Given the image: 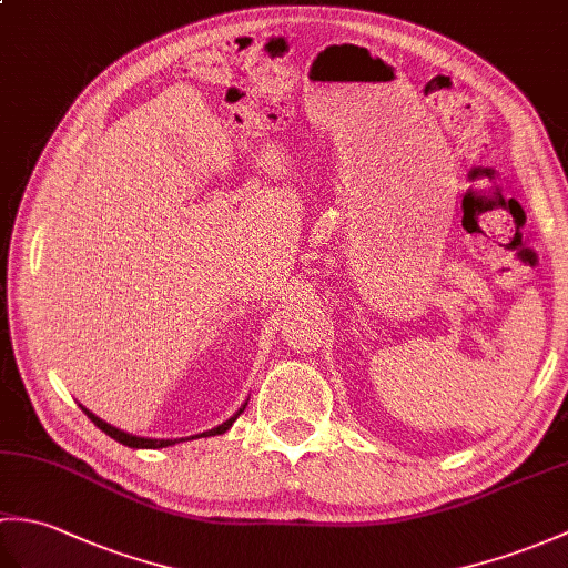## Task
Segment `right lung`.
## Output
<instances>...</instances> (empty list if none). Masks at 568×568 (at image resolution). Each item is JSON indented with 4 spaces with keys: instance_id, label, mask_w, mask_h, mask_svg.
<instances>
[{
    "instance_id": "right-lung-1",
    "label": "right lung",
    "mask_w": 568,
    "mask_h": 568,
    "mask_svg": "<svg viewBox=\"0 0 568 568\" xmlns=\"http://www.w3.org/2000/svg\"><path fill=\"white\" fill-rule=\"evenodd\" d=\"M246 405H248V400L241 405L236 413L229 417L226 422H222L220 427H214V429H207V432H200V434H192V437H180V439H153V437H139V434H129V432H124V429H116V427H112L110 422H104V419H100L98 415L94 413H90L88 407L84 405H80L82 407V413L88 415L94 425H98L104 434H110L112 439H116L119 444H124V446H131V449H165V446H175V444H180V442H190V439H202V437H216V434H224L229 427L234 425L236 422V417L244 413L246 409Z\"/></svg>"
}]
</instances>
